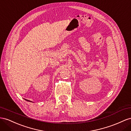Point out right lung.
<instances>
[{
  "label": "right lung",
  "mask_w": 131,
  "mask_h": 131,
  "mask_svg": "<svg viewBox=\"0 0 131 131\" xmlns=\"http://www.w3.org/2000/svg\"><path fill=\"white\" fill-rule=\"evenodd\" d=\"M25 100H26V99H25ZM27 101H28V102H31V101H29V100H26Z\"/></svg>",
  "instance_id": "right-lung-1"
}]
</instances>
